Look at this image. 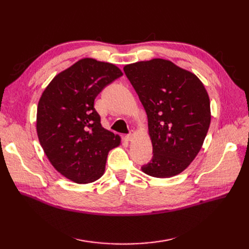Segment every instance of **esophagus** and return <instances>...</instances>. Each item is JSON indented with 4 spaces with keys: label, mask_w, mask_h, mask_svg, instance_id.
Wrapping results in <instances>:
<instances>
[{
    "label": "esophagus",
    "mask_w": 249,
    "mask_h": 249,
    "mask_svg": "<svg viewBox=\"0 0 249 249\" xmlns=\"http://www.w3.org/2000/svg\"><path fill=\"white\" fill-rule=\"evenodd\" d=\"M135 135H136V134H135L134 132H132V133H130V134H127L126 136H125V138H126L127 141H132V140L135 138Z\"/></svg>",
    "instance_id": "obj_1"
}]
</instances>
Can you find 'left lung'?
<instances>
[{"label": "left lung", "mask_w": 249, "mask_h": 249, "mask_svg": "<svg viewBox=\"0 0 249 249\" xmlns=\"http://www.w3.org/2000/svg\"><path fill=\"white\" fill-rule=\"evenodd\" d=\"M124 71L147 115L154 155L142 171L161 178L178 175L197 156L209 130L205 86L193 72L161 58L127 64Z\"/></svg>", "instance_id": "8db88e82"}]
</instances>
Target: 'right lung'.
Masks as SVG:
<instances>
[{
	"mask_svg": "<svg viewBox=\"0 0 249 249\" xmlns=\"http://www.w3.org/2000/svg\"><path fill=\"white\" fill-rule=\"evenodd\" d=\"M123 76L114 64L84 58L59 72L37 107L36 130L54 168L77 184L95 182L105 172L110 150L120 137L101 124L94 100Z\"/></svg>",
	"mask_w": 249,
	"mask_h": 249,
	"instance_id": "obj_1",
	"label": "right lung"
}]
</instances>
